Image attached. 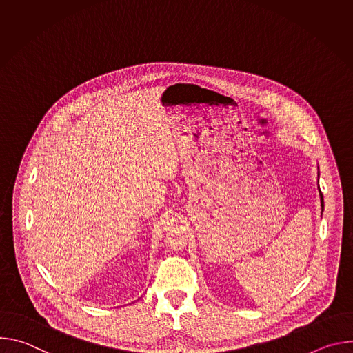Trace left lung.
<instances>
[{"label":"left lung","mask_w":353,"mask_h":353,"mask_svg":"<svg viewBox=\"0 0 353 353\" xmlns=\"http://www.w3.org/2000/svg\"><path fill=\"white\" fill-rule=\"evenodd\" d=\"M320 198H321V207L324 208V199H323V194L320 192Z\"/></svg>","instance_id":"8db88e82"}]
</instances>
